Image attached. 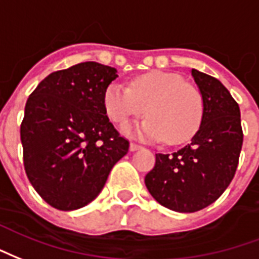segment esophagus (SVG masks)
<instances>
[{"instance_id":"esophagus-1","label":"esophagus","mask_w":259,"mask_h":259,"mask_svg":"<svg viewBox=\"0 0 259 259\" xmlns=\"http://www.w3.org/2000/svg\"><path fill=\"white\" fill-rule=\"evenodd\" d=\"M143 146L142 145H139V143H135V142H131V145H130V150L131 152H135V150H139V149H142Z\"/></svg>"}]
</instances>
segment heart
I'll return each instance as SVG.
<instances>
[{
    "instance_id": "b5f03b06",
    "label": "heart",
    "mask_w": 259,
    "mask_h": 259,
    "mask_svg": "<svg viewBox=\"0 0 259 259\" xmlns=\"http://www.w3.org/2000/svg\"><path fill=\"white\" fill-rule=\"evenodd\" d=\"M107 117L117 125L131 118L148 117L135 127L139 137L150 141L181 143L189 139L199 128L204 102L196 85L174 73L150 71L137 75L130 87L113 82L103 94ZM131 132V127H125Z\"/></svg>"
}]
</instances>
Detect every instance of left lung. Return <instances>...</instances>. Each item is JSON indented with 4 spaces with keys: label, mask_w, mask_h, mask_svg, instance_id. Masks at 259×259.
<instances>
[{
    "label": "left lung",
    "mask_w": 259,
    "mask_h": 259,
    "mask_svg": "<svg viewBox=\"0 0 259 259\" xmlns=\"http://www.w3.org/2000/svg\"><path fill=\"white\" fill-rule=\"evenodd\" d=\"M204 110L192 142L174 153H157L145 177L154 199L178 212H194L225 192L239 164L243 130L240 109L220 80L192 69Z\"/></svg>",
    "instance_id": "obj_1"
}]
</instances>
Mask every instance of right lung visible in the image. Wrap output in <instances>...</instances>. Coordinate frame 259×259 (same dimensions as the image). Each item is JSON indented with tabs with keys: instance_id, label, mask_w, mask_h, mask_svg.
Here are the masks:
<instances>
[{
	"instance_id": "add662e5",
	"label": "right lung",
	"mask_w": 259,
	"mask_h": 259,
	"mask_svg": "<svg viewBox=\"0 0 259 259\" xmlns=\"http://www.w3.org/2000/svg\"><path fill=\"white\" fill-rule=\"evenodd\" d=\"M117 77L114 67L84 62L51 73L26 102L20 124L24 169L54 208L90 204L128 153V139L103 107V94Z\"/></svg>"
}]
</instances>
